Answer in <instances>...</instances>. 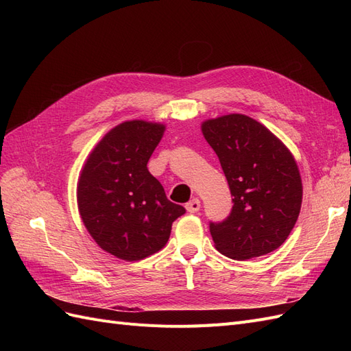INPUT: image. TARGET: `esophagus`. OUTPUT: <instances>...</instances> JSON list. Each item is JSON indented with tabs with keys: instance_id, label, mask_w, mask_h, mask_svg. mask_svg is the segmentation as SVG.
I'll use <instances>...</instances> for the list:
<instances>
[{
	"instance_id": "34e87169",
	"label": "esophagus",
	"mask_w": 351,
	"mask_h": 351,
	"mask_svg": "<svg viewBox=\"0 0 351 351\" xmlns=\"http://www.w3.org/2000/svg\"><path fill=\"white\" fill-rule=\"evenodd\" d=\"M186 209L190 214H196V212L200 210V200L197 197H193L189 204H186Z\"/></svg>"
}]
</instances>
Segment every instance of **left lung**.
I'll list each match as a JSON object with an SVG mask.
<instances>
[{
	"instance_id": "obj_1",
	"label": "left lung",
	"mask_w": 351,
	"mask_h": 351,
	"mask_svg": "<svg viewBox=\"0 0 351 351\" xmlns=\"http://www.w3.org/2000/svg\"><path fill=\"white\" fill-rule=\"evenodd\" d=\"M230 186L232 209L209 222L215 247L237 261L278 249L291 232L302 206V178L290 151L267 127L243 114L202 124Z\"/></svg>"
}]
</instances>
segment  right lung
<instances>
[{"instance_id": "1", "label": "right lung", "mask_w": 351, "mask_h": 351, "mask_svg": "<svg viewBox=\"0 0 351 351\" xmlns=\"http://www.w3.org/2000/svg\"><path fill=\"white\" fill-rule=\"evenodd\" d=\"M165 127L142 120L114 127L89 155L77 186L80 217L99 246L124 261L161 250L186 209L169 202L147 161Z\"/></svg>"}]
</instances>
